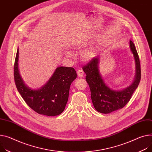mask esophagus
<instances>
[{"label":"esophagus","instance_id":"esophagus-1","mask_svg":"<svg viewBox=\"0 0 152 152\" xmlns=\"http://www.w3.org/2000/svg\"><path fill=\"white\" fill-rule=\"evenodd\" d=\"M77 75H78V76L79 77L81 78V77H83V75H84V72H83V70H81V69H79V70H78V71H77Z\"/></svg>","mask_w":152,"mask_h":152}]
</instances>
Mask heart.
<instances>
[{"label":"heart","mask_w":152,"mask_h":152,"mask_svg":"<svg viewBox=\"0 0 152 152\" xmlns=\"http://www.w3.org/2000/svg\"><path fill=\"white\" fill-rule=\"evenodd\" d=\"M81 45V43H77L74 45V48H77L79 46ZM96 54V49L94 47H90L84 50L81 53V56L84 60H90L95 56ZM66 56L67 57H71L72 56V53L70 52H66L65 53Z\"/></svg>","instance_id":"1"}]
</instances>
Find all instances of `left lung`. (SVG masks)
Returning a JSON list of instances; mask_svg holds the SVG:
<instances>
[{
	"mask_svg": "<svg viewBox=\"0 0 152 152\" xmlns=\"http://www.w3.org/2000/svg\"><path fill=\"white\" fill-rule=\"evenodd\" d=\"M130 46L136 61V74L132 85L124 90H112L104 83L99 72L98 57L92 58L83 67L86 75V80L90 88L93 105L99 113L108 114L124 108L131 99L139 84L141 77L139 58L136 47L132 41Z\"/></svg>",
	"mask_w": 152,
	"mask_h": 152,
	"instance_id": "1",
	"label": "left lung"
}]
</instances>
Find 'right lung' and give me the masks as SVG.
<instances>
[{
    "mask_svg": "<svg viewBox=\"0 0 152 152\" xmlns=\"http://www.w3.org/2000/svg\"><path fill=\"white\" fill-rule=\"evenodd\" d=\"M19 50L14 64V78L16 86L27 105L39 114L55 116L65 109L68 100L70 86L77 77L73 67H59L42 88L33 90L27 87L21 78L18 70Z\"/></svg>",
    "mask_w": 152,
    "mask_h": 152,
    "instance_id": "right-lung-1",
    "label": "right lung"
}]
</instances>
